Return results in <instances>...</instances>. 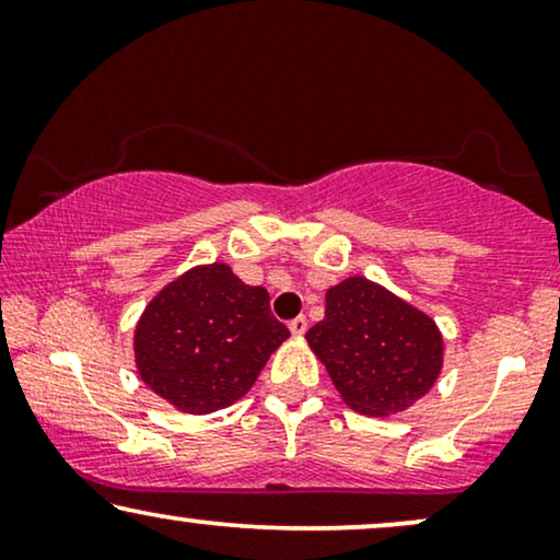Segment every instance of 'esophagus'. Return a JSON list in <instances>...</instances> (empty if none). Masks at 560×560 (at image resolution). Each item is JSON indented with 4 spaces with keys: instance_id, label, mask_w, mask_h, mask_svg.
I'll return each mask as SVG.
<instances>
[{
    "instance_id": "34e87169",
    "label": "esophagus",
    "mask_w": 560,
    "mask_h": 560,
    "mask_svg": "<svg viewBox=\"0 0 560 560\" xmlns=\"http://www.w3.org/2000/svg\"><path fill=\"white\" fill-rule=\"evenodd\" d=\"M288 326H290V331H293V336H303L305 331H308V318L298 316V318L290 320Z\"/></svg>"
}]
</instances>
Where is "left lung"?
<instances>
[{
	"label": "left lung",
	"instance_id": "obj_1",
	"mask_svg": "<svg viewBox=\"0 0 560 560\" xmlns=\"http://www.w3.org/2000/svg\"><path fill=\"white\" fill-rule=\"evenodd\" d=\"M305 339L341 400L362 416L408 410L443 366L435 320L362 275L328 288L326 316Z\"/></svg>",
	"mask_w": 560,
	"mask_h": 560
}]
</instances>
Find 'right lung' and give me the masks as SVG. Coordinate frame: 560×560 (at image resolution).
Segmentation results:
<instances>
[{"mask_svg": "<svg viewBox=\"0 0 560 560\" xmlns=\"http://www.w3.org/2000/svg\"><path fill=\"white\" fill-rule=\"evenodd\" d=\"M290 336L270 293L224 262L198 265L160 290L135 328V362L152 393L190 416L240 400Z\"/></svg>", "mask_w": 560, "mask_h": 560, "instance_id": "right-lung-1", "label": "right lung"}]
</instances>
